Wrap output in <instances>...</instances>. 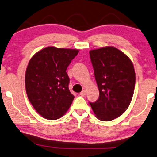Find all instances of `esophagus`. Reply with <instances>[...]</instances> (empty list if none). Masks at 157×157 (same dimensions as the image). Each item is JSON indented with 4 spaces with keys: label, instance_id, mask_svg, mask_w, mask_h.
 <instances>
[{
    "label": "esophagus",
    "instance_id": "1",
    "mask_svg": "<svg viewBox=\"0 0 157 157\" xmlns=\"http://www.w3.org/2000/svg\"><path fill=\"white\" fill-rule=\"evenodd\" d=\"M86 94V90H83L82 91H81L80 93V95L81 96V97H85Z\"/></svg>",
    "mask_w": 157,
    "mask_h": 157
}]
</instances>
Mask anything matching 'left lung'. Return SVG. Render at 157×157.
<instances>
[{
  "mask_svg": "<svg viewBox=\"0 0 157 157\" xmlns=\"http://www.w3.org/2000/svg\"><path fill=\"white\" fill-rule=\"evenodd\" d=\"M99 97L90 105L98 119L109 121L118 118L129 106L135 86L132 60L112 46L89 52Z\"/></svg>",
  "mask_w": 157,
  "mask_h": 157,
  "instance_id": "8db88e82",
  "label": "left lung"
}]
</instances>
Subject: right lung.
I'll use <instances>...</instances> for the list:
<instances>
[{
	"label": "right lung",
	"instance_id": "add662e5",
	"mask_svg": "<svg viewBox=\"0 0 157 157\" xmlns=\"http://www.w3.org/2000/svg\"><path fill=\"white\" fill-rule=\"evenodd\" d=\"M78 52L75 49L47 47L30 60L25 76L26 93L43 118L58 119L70 107L75 97L69 91L66 70Z\"/></svg>",
	"mask_w": 157,
	"mask_h": 157
}]
</instances>
